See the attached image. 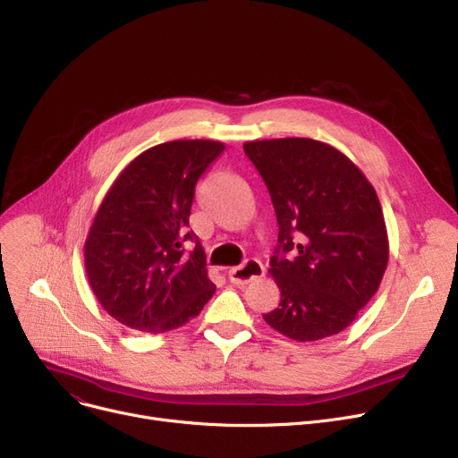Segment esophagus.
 I'll return each mask as SVG.
<instances>
[{
	"mask_svg": "<svg viewBox=\"0 0 458 458\" xmlns=\"http://www.w3.org/2000/svg\"><path fill=\"white\" fill-rule=\"evenodd\" d=\"M261 276H263V266L258 259H249L243 263V266L232 267L228 271V278L233 285H245Z\"/></svg>",
	"mask_w": 458,
	"mask_h": 458,
	"instance_id": "obj_1",
	"label": "esophagus"
}]
</instances>
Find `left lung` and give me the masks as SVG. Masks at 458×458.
Here are the masks:
<instances>
[{
	"label": "left lung",
	"mask_w": 458,
	"mask_h": 458,
	"mask_svg": "<svg viewBox=\"0 0 458 458\" xmlns=\"http://www.w3.org/2000/svg\"><path fill=\"white\" fill-rule=\"evenodd\" d=\"M243 150L269 189L278 223L269 273L280 304L263 319L295 342L342 332L377 293L388 266V232L373 185L321 140H250Z\"/></svg>",
	"instance_id": "8db88e82"
}]
</instances>
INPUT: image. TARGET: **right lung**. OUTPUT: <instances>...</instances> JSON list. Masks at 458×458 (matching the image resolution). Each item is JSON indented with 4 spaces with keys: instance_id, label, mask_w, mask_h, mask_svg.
I'll return each mask as SVG.
<instances>
[{
    "instance_id": "add662e5",
    "label": "right lung",
    "mask_w": 458,
    "mask_h": 458,
    "mask_svg": "<svg viewBox=\"0 0 458 458\" xmlns=\"http://www.w3.org/2000/svg\"><path fill=\"white\" fill-rule=\"evenodd\" d=\"M225 150L219 140L157 144L118 174L85 242L92 293L118 323L161 334L197 318L215 293L199 237L187 232L195 185ZM196 249L182 254V243Z\"/></svg>"
}]
</instances>
